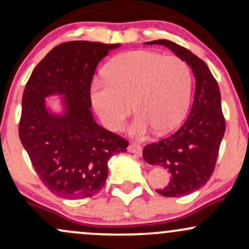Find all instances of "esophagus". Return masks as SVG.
Listing matches in <instances>:
<instances>
[{
  "instance_id": "esophagus-1",
  "label": "esophagus",
  "mask_w": 249,
  "mask_h": 249,
  "mask_svg": "<svg viewBox=\"0 0 249 249\" xmlns=\"http://www.w3.org/2000/svg\"><path fill=\"white\" fill-rule=\"evenodd\" d=\"M127 150H128V152L134 153V154H138V156H141L142 152V146H141V145L137 144V142H131V144L128 145Z\"/></svg>"
}]
</instances>
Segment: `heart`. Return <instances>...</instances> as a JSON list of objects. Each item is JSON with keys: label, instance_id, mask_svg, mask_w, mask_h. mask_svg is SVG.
<instances>
[{"label": "heart", "instance_id": "obj_1", "mask_svg": "<svg viewBox=\"0 0 249 249\" xmlns=\"http://www.w3.org/2000/svg\"><path fill=\"white\" fill-rule=\"evenodd\" d=\"M104 76L105 83L91 88V102L108 130H121L131 104L138 113L131 127L134 136H144L152 127L157 133L170 132L186 116L192 73L179 57L126 51L107 63Z\"/></svg>", "mask_w": 249, "mask_h": 249}]
</instances>
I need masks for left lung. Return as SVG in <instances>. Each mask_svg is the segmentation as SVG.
Listing matches in <instances>:
<instances>
[{
    "label": "left lung",
    "instance_id": "8db88e82",
    "mask_svg": "<svg viewBox=\"0 0 249 249\" xmlns=\"http://www.w3.org/2000/svg\"><path fill=\"white\" fill-rule=\"evenodd\" d=\"M170 48L185 61L196 77V93L190 115L176 132L161 141L147 144L142 158L160 165L171 173L166 187L157 190L164 196H182L204 186L213 174L226 122L216 79L202 59L186 48L168 39L146 42Z\"/></svg>",
    "mask_w": 249,
    "mask_h": 249
}]
</instances>
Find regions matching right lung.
<instances>
[{
    "label": "right lung",
    "instance_id": "obj_1",
    "mask_svg": "<svg viewBox=\"0 0 249 249\" xmlns=\"http://www.w3.org/2000/svg\"><path fill=\"white\" fill-rule=\"evenodd\" d=\"M119 44L71 41L57 45L25 84L18 134L37 176L64 199L95 196L107 181V161L128 142L99 126L91 113V83L98 63ZM65 95L66 113L51 115L44 98Z\"/></svg>",
    "mask_w": 249,
    "mask_h": 249
}]
</instances>
